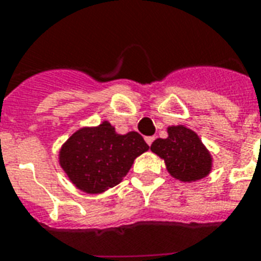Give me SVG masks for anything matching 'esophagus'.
Listing matches in <instances>:
<instances>
[{
	"label": "esophagus",
	"mask_w": 261,
	"mask_h": 261,
	"mask_svg": "<svg viewBox=\"0 0 261 261\" xmlns=\"http://www.w3.org/2000/svg\"><path fill=\"white\" fill-rule=\"evenodd\" d=\"M145 141H146L147 145L150 146L151 143H153V141H154V137H146V138H145Z\"/></svg>",
	"instance_id": "34e87169"
}]
</instances>
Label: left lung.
I'll use <instances>...</instances> for the list:
<instances>
[{"instance_id": "1", "label": "left lung", "mask_w": 261, "mask_h": 261, "mask_svg": "<svg viewBox=\"0 0 261 261\" xmlns=\"http://www.w3.org/2000/svg\"><path fill=\"white\" fill-rule=\"evenodd\" d=\"M167 138L155 139L150 150L164 160L172 177L192 182L208 176L213 169V157L194 130L178 124L167 128Z\"/></svg>"}]
</instances>
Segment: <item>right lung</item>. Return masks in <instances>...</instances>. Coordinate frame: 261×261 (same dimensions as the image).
I'll return each mask as SVG.
<instances>
[{"mask_svg":"<svg viewBox=\"0 0 261 261\" xmlns=\"http://www.w3.org/2000/svg\"><path fill=\"white\" fill-rule=\"evenodd\" d=\"M149 150L138 133L118 134L108 120L81 127L59 149V165L79 190L101 194L118 186L137 157Z\"/></svg>","mask_w":261,"mask_h":261,"instance_id":"obj_1","label":"right lung"}]
</instances>
